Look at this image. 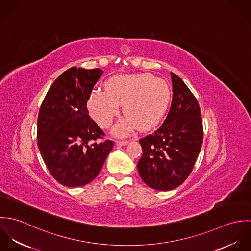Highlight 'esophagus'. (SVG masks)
I'll return each instance as SVG.
<instances>
[{
    "label": "esophagus",
    "instance_id": "1",
    "mask_svg": "<svg viewBox=\"0 0 251 251\" xmlns=\"http://www.w3.org/2000/svg\"><path fill=\"white\" fill-rule=\"evenodd\" d=\"M128 143L127 140H124V141H116V145L117 146H125L126 144Z\"/></svg>",
    "mask_w": 251,
    "mask_h": 251
}]
</instances>
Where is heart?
Segmentation results:
<instances>
[{
	"label": "heart",
	"instance_id": "obj_1",
	"mask_svg": "<svg viewBox=\"0 0 251 251\" xmlns=\"http://www.w3.org/2000/svg\"><path fill=\"white\" fill-rule=\"evenodd\" d=\"M171 100L169 84L151 73L116 75L105 83V92L93 91L88 101L93 119L108 128L120 114L126 118L114 127L116 135H125L136 128L146 131L155 126L165 114Z\"/></svg>",
	"mask_w": 251,
	"mask_h": 251
}]
</instances>
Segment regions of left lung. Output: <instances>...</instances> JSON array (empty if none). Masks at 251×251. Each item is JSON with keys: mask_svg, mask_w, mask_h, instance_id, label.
Here are the masks:
<instances>
[{"mask_svg": "<svg viewBox=\"0 0 251 251\" xmlns=\"http://www.w3.org/2000/svg\"><path fill=\"white\" fill-rule=\"evenodd\" d=\"M173 98L168 115L152 134L139 140L143 154L137 168L144 182L156 190H171L190 175L203 143L198 101L178 75L171 72Z\"/></svg>", "mask_w": 251, "mask_h": 251, "instance_id": "left-lung-1", "label": "left lung"}]
</instances>
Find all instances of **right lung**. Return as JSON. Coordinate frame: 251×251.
Returning <instances> with one entry per match:
<instances>
[{
    "instance_id": "1",
    "label": "right lung",
    "mask_w": 251,
    "mask_h": 251,
    "mask_svg": "<svg viewBox=\"0 0 251 251\" xmlns=\"http://www.w3.org/2000/svg\"><path fill=\"white\" fill-rule=\"evenodd\" d=\"M103 72L73 67L51 85L39 109L37 146L51 175L68 187L95 179L114 142L91 119L87 101Z\"/></svg>"
}]
</instances>
